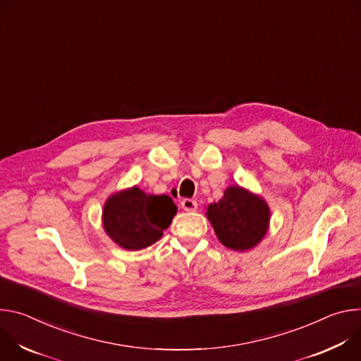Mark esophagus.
Returning a JSON list of instances; mask_svg holds the SVG:
<instances>
[{"label": "esophagus", "mask_w": 361, "mask_h": 361, "mask_svg": "<svg viewBox=\"0 0 361 361\" xmlns=\"http://www.w3.org/2000/svg\"><path fill=\"white\" fill-rule=\"evenodd\" d=\"M182 208L188 212H193L197 209V202L195 201V199H183V201L180 202Z\"/></svg>", "instance_id": "obj_1"}]
</instances>
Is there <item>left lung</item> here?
I'll use <instances>...</instances> for the list:
<instances>
[{
    "mask_svg": "<svg viewBox=\"0 0 361 361\" xmlns=\"http://www.w3.org/2000/svg\"><path fill=\"white\" fill-rule=\"evenodd\" d=\"M207 216L221 244L233 251L257 247L269 226V207L264 197L238 185L225 189L221 201L208 207Z\"/></svg>",
    "mask_w": 361,
    "mask_h": 361,
    "instance_id": "obj_1",
    "label": "left lung"
}]
</instances>
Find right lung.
<instances>
[{
    "label": "right lung",
    "mask_w": 361,
    "mask_h": 361,
    "mask_svg": "<svg viewBox=\"0 0 361 361\" xmlns=\"http://www.w3.org/2000/svg\"><path fill=\"white\" fill-rule=\"evenodd\" d=\"M178 208L168 195H147L137 186L109 196L103 207V228L125 250L139 251L159 241Z\"/></svg>",
    "instance_id": "obj_1"
}]
</instances>
